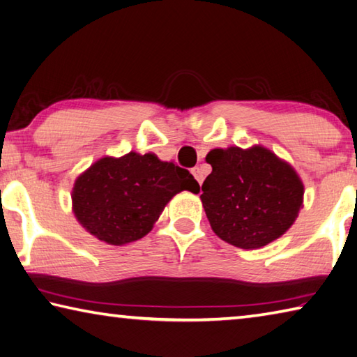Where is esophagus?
I'll return each instance as SVG.
<instances>
[{
    "label": "esophagus",
    "instance_id": "obj_1",
    "mask_svg": "<svg viewBox=\"0 0 357 357\" xmlns=\"http://www.w3.org/2000/svg\"><path fill=\"white\" fill-rule=\"evenodd\" d=\"M192 174L193 176H195V179L198 181V183L201 184L203 183V179H204V176H203V172H201V168L199 167H195V168H192Z\"/></svg>",
    "mask_w": 357,
    "mask_h": 357
}]
</instances>
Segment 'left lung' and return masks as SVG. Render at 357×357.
Listing matches in <instances>:
<instances>
[{"instance_id":"8db88e82","label":"left lung","mask_w":357,"mask_h":357,"mask_svg":"<svg viewBox=\"0 0 357 357\" xmlns=\"http://www.w3.org/2000/svg\"><path fill=\"white\" fill-rule=\"evenodd\" d=\"M201 185L211 228L238 248H262L286 232L303 206L304 185L286 160L264 146L215 148Z\"/></svg>"}]
</instances>
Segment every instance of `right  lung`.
Returning <instances> with one entry per match:
<instances>
[{
	"label": "right lung",
	"mask_w": 357,
	"mask_h": 357,
	"mask_svg": "<svg viewBox=\"0 0 357 357\" xmlns=\"http://www.w3.org/2000/svg\"><path fill=\"white\" fill-rule=\"evenodd\" d=\"M199 185L189 170L156 154L102 158L75 181L71 203L77 222L98 241L126 245L151 231L168 201Z\"/></svg>",
	"instance_id": "1"
}]
</instances>
